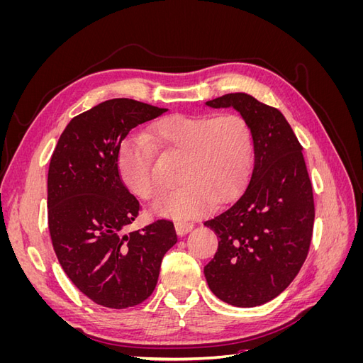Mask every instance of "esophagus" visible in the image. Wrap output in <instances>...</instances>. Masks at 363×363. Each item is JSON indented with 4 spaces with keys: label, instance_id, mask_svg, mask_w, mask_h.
<instances>
[{
    "label": "esophagus",
    "instance_id": "34e87169",
    "mask_svg": "<svg viewBox=\"0 0 363 363\" xmlns=\"http://www.w3.org/2000/svg\"><path fill=\"white\" fill-rule=\"evenodd\" d=\"M194 228L192 223H186V221H177L175 223V232H177L179 236H183L186 233H189Z\"/></svg>",
    "mask_w": 363,
    "mask_h": 363
}]
</instances>
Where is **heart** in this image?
<instances>
[{
	"label": "heart",
	"instance_id": "1",
	"mask_svg": "<svg viewBox=\"0 0 363 363\" xmlns=\"http://www.w3.org/2000/svg\"><path fill=\"white\" fill-rule=\"evenodd\" d=\"M145 135H130L118 151V169L127 189L142 200L155 199L159 184L152 174V144L183 155L180 186L163 192L152 212L192 218L206 212L213 199H233L244 188L252 167V135L238 113L172 115Z\"/></svg>",
	"mask_w": 363,
	"mask_h": 363
}]
</instances>
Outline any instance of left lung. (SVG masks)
Returning a JSON list of instances; mask_svg holds the SVG:
<instances>
[{
	"label": "left lung",
	"instance_id": "1",
	"mask_svg": "<svg viewBox=\"0 0 363 363\" xmlns=\"http://www.w3.org/2000/svg\"><path fill=\"white\" fill-rule=\"evenodd\" d=\"M206 106L233 107L247 121L255 164L238 199L204 221L218 236L204 276L219 300L238 307L265 304L289 286L311 247L315 206L303 147L280 111L245 92Z\"/></svg>",
	"mask_w": 363,
	"mask_h": 363
}]
</instances>
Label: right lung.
I'll use <instances>...</instances> for the list:
<instances>
[{
  "instance_id": "obj_1",
  "label": "right lung",
  "mask_w": 363,
  "mask_h": 363,
  "mask_svg": "<svg viewBox=\"0 0 363 363\" xmlns=\"http://www.w3.org/2000/svg\"><path fill=\"white\" fill-rule=\"evenodd\" d=\"M164 112L128 98L103 101L69 121L51 156L48 227L54 251L80 292L111 309L147 300L164 252L177 242L168 219L125 232L140 206L118 171L121 142Z\"/></svg>"
}]
</instances>
